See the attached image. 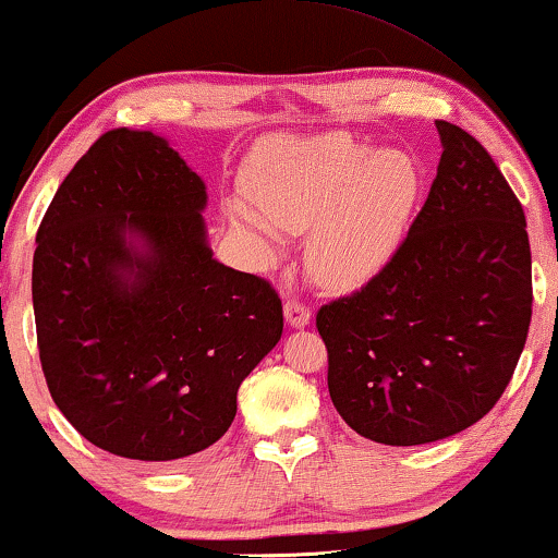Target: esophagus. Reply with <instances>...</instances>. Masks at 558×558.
I'll return each mask as SVG.
<instances>
[{
    "mask_svg": "<svg viewBox=\"0 0 558 558\" xmlns=\"http://www.w3.org/2000/svg\"><path fill=\"white\" fill-rule=\"evenodd\" d=\"M286 322L291 327H306L308 319H312V312H308L306 304H301L296 299H288L286 301Z\"/></svg>",
    "mask_w": 558,
    "mask_h": 558,
    "instance_id": "esophagus-1",
    "label": "esophagus"
}]
</instances>
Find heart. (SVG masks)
<instances>
[{
    "label": "heart",
    "instance_id": "1",
    "mask_svg": "<svg viewBox=\"0 0 558 558\" xmlns=\"http://www.w3.org/2000/svg\"><path fill=\"white\" fill-rule=\"evenodd\" d=\"M252 203L228 199L226 218L259 259L278 257L283 231L306 233V267L319 286H364L398 250L418 194L402 153L343 134L272 137L246 169Z\"/></svg>",
    "mask_w": 558,
    "mask_h": 558
}]
</instances>
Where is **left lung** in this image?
<instances>
[{
  "mask_svg": "<svg viewBox=\"0 0 558 558\" xmlns=\"http://www.w3.org/2000/svg\"><path fill=\"white\" fill-rule=\"evenodd\" d=\"M441 158L392 259L317 312L332 405L355 434L413 447L481 421L533 314L527 223L486 147L436 122Z\"/></svg>",
  "mask_w": 558,
  "mask_h": 558,
  "instance_id": "left-lung-1",
  "label": "left lung"
}]
</instances>
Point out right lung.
<instances>
[{
    "instance_id": "right-lung-1",
    "label": "right lung",
    "mask_w": 558,
    "mask_h": 558,
    "mask_svg": "<svg viewBox=\"0 0 558 558\" xmlns=\"http://www.w3.org/2000/svg\"><path fill=\"white\" fill-rule=\"evenodd\" d=\"M205 181L169 140L111 130L66 173L36 236L46 385L90 445L126 460L203 452L283 335L257 275L213 259Z\"/></svg>"
}]
</instances>
